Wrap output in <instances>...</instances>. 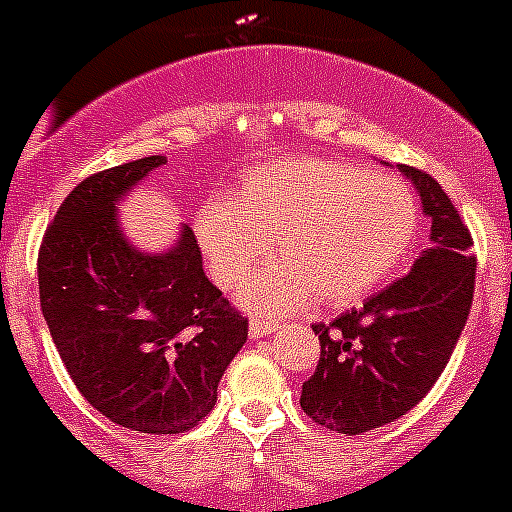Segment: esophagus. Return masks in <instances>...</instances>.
Returning <instances> with one entry per match:
<instances>
[{"label":"esophagus","mask_w":512,"mask_h":512,"mask_svg":"<svg viewBox=\"0 0 512 512\" xmlns=\"http://www.w3.org/2000/svg\"><path fill=\"white\" fill-rule=\"evenodd\" d=\"M278 323H273V321H260V318H252V321H249V336H252V339H260V336H268V334H273V331H278Z\"/></svg>","instance_id":"34e87169"}]
</instances>
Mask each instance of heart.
<instances>
[{
	"label": "heart",
	"mask_w": 512,
	"mask_h": 512,
	"mask_svg": "<svg viewBox=\"0 0 512 512\" xmlns=\"http://www.w3.org/2000/svg\"><path fill=\"white\" fill-rule=\"evenodd\" d=\"M418 199L405 181L323 157L249 170L234 199H205L194 234L223 289L249 276L273 242L276 263L249 278L242 305L281 315L310 299L342 307L394 276L418 234Z\"/></svg>",
	"instance_id": "1"
}]
</instances>
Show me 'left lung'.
Instances as JSON below:
<instances>
[{"instance_id":"8db88e82","label":"left lung","mask_w":512,"mask_h":512,"mask_svg":"<svg viewBox=\"0 0 512 512\" xmlns=\"http://www.w3.org/2000/svg\"><path fill=\"white\" fill-rule=\"evenodd\" d=\"M400 173L431 220V247L360 310L313 326L321 360L299 405L336 434H365L418 405L450 363L471 313L476 257L468 228L429 173L407 165Z\"/></svg>"}]
</instances>
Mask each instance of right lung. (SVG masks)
Segmentation results:
<instances>
[{"label": "right lung", "mask_w": 512, "mask_h": 512, "mask_svg": "<svg viewBox=\"0 0 512 512\" xmlns=\"http://www.w3.org/2000/svg\"><path fill=\"white\" fill-rule=\"evenodd\" d=\"M162 155L94 173L70 191L39 249L41 313L78 392L118 426L184 434L215 407L247 318L202 270L189 226L165 252L131 244L118 205Z\"/></svg>", "instance_id": "obj_1"}]
</instances>
